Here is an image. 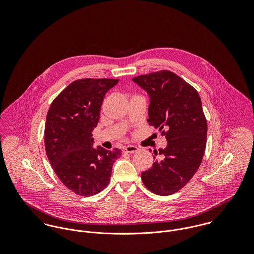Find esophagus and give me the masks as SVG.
<instances>
[{
    "label": "esophagus",
    "instance_id": "34e87169",
    "mask_svg": "<svg viewBox=\"0 0 254 254\" xmlns=\"http://www.w3.org/2000/svg\"><path fill=\"white\" fill-rule=\"evenodd\" d=\"M139 150V147L135 146V145H127L123 148V151L126 153H134L136 151Z\"/></svg>",
    "mask_w": 254,
    "mask_h": 254
}]
</instances>
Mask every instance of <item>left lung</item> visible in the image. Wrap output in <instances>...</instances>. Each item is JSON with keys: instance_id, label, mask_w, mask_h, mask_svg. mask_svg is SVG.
<instances>
[{"instance_id": "1", "label": "left lung", "mask_w": 254, "mask_h": 254, "mask_svg": "<svg viewBox=\"0 0 254 254\" xmlns=\"http://www.w3.org/2000/svg\"><path fill=\"white\" fill-rule=\"evenodd\" d=\"M132 80L149 97L147 122L167 140L166 147L158 149L160 159L153 156L155 161L142 173V180L155 194H173L192 178L204 154L207 123L200 97L192 86L168 70Z\"/></svg>"}]
</instances>
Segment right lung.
<instances>
[{"instance_id": "right-lung-1", "label": "right lung", "mask_w": 254, "mask_h": 254, "mask_svg": "<svg viewBox=\"0 0 254 254\" xmlns=\"http://www.w3.org/2000/svg\"><path fill=\"white\" fill-rule=\"evenodd\" d=\"M117 79H79L51 104L45 125L49 161L62 183L83 196L99 193L109 185L117 147H93V130L100 119L105 95Z\"/></svg>"}]
</instances>
